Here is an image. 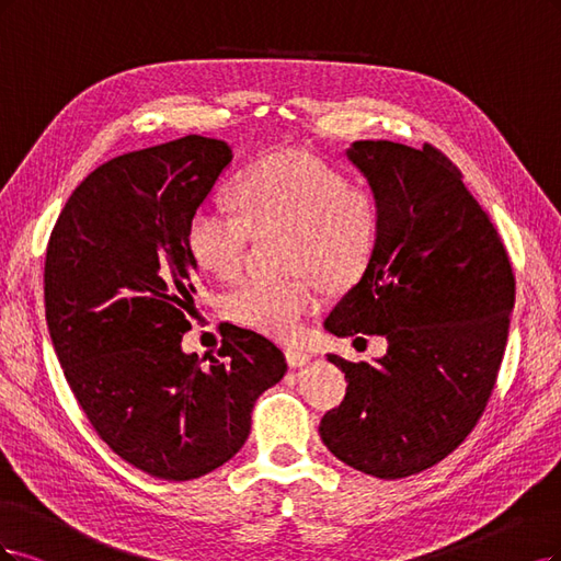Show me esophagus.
Masks as SVG:
<instances>
[{
    "label": "esophagus",
    "mask_w": 561,
    "mask_h": 561,
    "mask_svg": "<svg viewBox=\"0 0 561 561\" xmlns=\"http://www.w3.org/2000/svg\"><path fill=\"white\" fill-rule=\"evenodd\" d=\"M286 360H288V366H291V368H302V366L310 364L312 354L305 352L302 347H288L286 350Z\"/></svg>",
    "instance_id": "esophagus-1"
}]
</instances>
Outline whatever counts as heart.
<instances>
[{"instance_id":"b5f03b06","label":"heart","mask_w":561,"mask_h":561,"mask_svg":"<svg viewBox=\"0 0 561 561\" xmlns=\"http://www.w3.org/2000/svg\"><path fill=\"white\" fill-rule=\"evenodd\" d=\"M240 216L197 207L188 221V249L205 273L230 282L240 275L249 234L288 232L286 270H307L323 286H342L366 267L379 228V209L366 191L310 153H267L234 184ZM307 277L247 279L226 298L230 319L270 337L291 340L317 310Z\"/></svg>"}]
</instances>
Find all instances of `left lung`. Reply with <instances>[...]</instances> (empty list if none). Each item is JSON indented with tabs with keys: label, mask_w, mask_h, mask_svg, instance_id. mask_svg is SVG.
<instances>
[{
	"label": "left lung",
	"mask_w": 561,
	"mask_h": 561,
	"mask_svg": "<svg viewBox=\"0 0 561 561\" xmlns=\"http://www.w3.org/2000/svg\"><path fill=\"white\" fill-rule=\"evenodd\" d=\"M379 209L375 249L323 329L382 335L375 360L329 354L347 377L319 436L333 455L382 480L445 459L494 389L515 277L490 216L433 147L360 139L345 149Z\"/></svg>",
	"instance_id": "1"
}]
</instances>
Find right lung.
Listing matches in <instances>:
<instances>
[{"mask_svg": "<svg viewBox=\"0 0 561 561\" xmlns=\"http://www.w3.org/2000/svg\"><path fill=\"white\" fill-rule=\"evenodd\" d=\"M232 162L228 141L188 135L90 172L50 232L46 323L88 422L121 459L193 480L238 455L282 350L232 327L219 356L184 352L197 263L188 221Z\"/></svg>", "mask_w": 561, "mask_h": 561, "instance_id": "right-lung-1", "label": "right lung"}]
</instances>
